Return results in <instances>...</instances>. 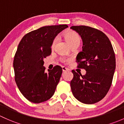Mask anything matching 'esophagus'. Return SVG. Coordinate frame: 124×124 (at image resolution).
I'll return each mask as SVG.
<instances>
[{"label": "esophagus", "instance_id": "34e87169", "mask_svg": "<svg viewBox=\"0 0 124 124\" xmlns=\"http://www.w3.org/2000/svg\"><path fill=\"white\" fill-rule=\"evenodd\" d=\"M62 71H68L69 70V69L67 68H66V67H62Z\"/></svg>", "mask_w": 124, "mask_h": 124}]
</instances>
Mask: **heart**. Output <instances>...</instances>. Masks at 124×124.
Here are the masks:
<instances>
[{"label": "heart", "mask_w": 124, "mask_h": 124, "mask_svg": "<svg viewBox=\"0 0 124 124\" xmlns=\"http://www.w3.org/2000/svg\"><path fill=\"white\" fill-rule=\"evenodd\" d=\"M64 38H66V40H67L69 44L71 46L75 45H79L80 43V38L77 34L74 31H68V32L64 34ZM58 40V37L57 36L54 39L53 43H52V47H54L55 45L57 43V41ZM62 62H66L69 60L68 59H66L65 58H62Z\"/></svg>", "instance_id": "1"}]
</instances>
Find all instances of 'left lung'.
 I'll list each match as a JSON object with an SVG mask.
<instances>
[{"instance_id": "1", "label": "left lung", "mask_w": 124, "mask_h": 124, "mask_svg": "<svg viewBox=\"0 0 124 124\" xmlns=\"http://www.w3.org/2000/svg\"><path fill=\"white\" fill-rule=\"evenodd\" d=\"M81 36L82 51L78 53V67L85 69V75L72 70L70 86L74 97L83 103L94 104L109 91L116 68V59L110 41L102 31L85 25L71 26Z\"/></svg>"}]
</instances>
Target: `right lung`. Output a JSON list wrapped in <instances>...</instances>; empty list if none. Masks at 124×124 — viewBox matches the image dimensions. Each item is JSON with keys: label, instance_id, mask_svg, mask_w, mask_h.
I'll return each instance as SVG.
<instances>
[{"label": "right lung", "instance_id": "1", "mask_svg": "<svg viewBox=\"0 0 124 124\" xmlns=\"http://www.w3.org/2000/svg\"><path fill=\"white\" fill-rule=\"evenodd\" d=\"M68 25L45 26L29 32L22 38L14 60L15 80L25 99L34 103L49 100L54 95L62 74L55 66L45 71L43 59L51 54L55 38Z\"/></svg>", "mask_w": 124, "mask_h": 124}]
</instances>
